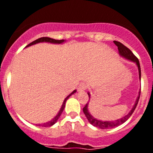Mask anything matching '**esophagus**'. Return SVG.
<instances>
[{
    "instance_id": "obj_1",
    "label": "esophagus",
    "mask_w": 153,
    "mask_h": 153,
    "mask_svg": "<svg viewBox=\"0 0 153 153\" xmlns=\"http://www.w3.org/2000/svg\"><path fill=\"white\" fill-rule=\"evenodd\" d=\"M87 89V84L86 83H81L79 85V87H78V90L79 91H83V90H86Z\"/></svg>"
}]
</instances>
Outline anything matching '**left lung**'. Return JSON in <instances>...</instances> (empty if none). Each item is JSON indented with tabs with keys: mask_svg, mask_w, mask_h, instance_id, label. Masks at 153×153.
Returning a JSON list of instances; mask_svg holds the SVG:
<instances>
[{
	"mask_svg": "<svg viewBox=\"0 0 153 153\" xmlns=\"http://www.w3.org/2000/svg\"><path fill=\"white\" fill-rule=\"evenodd\" d=\"M114 44L118 47V51L119 53H120V54L122 56L125 57L126 59H128V60H131L132 62H135L137 65L138 69H139V75H140V79H141V69H140V61L138 60V58L135 56L133 53H132V51L126 47V46H124L123 44H121L120 42L119 41H116L114 40ZM88 96H89V99H90V93H88ZM140 94H139V97H138L137 100L136 101V103H135L134 106L132 107V109H131V111L129 112V114H127L126 116H125L124 117L121 118L120 120H117L116 121H111V122H109V121H101V120H98L97 119H95L94 117H93L90 114L88 111V103L86 104V106L83 108V113H84L85 116L86 117L87 120H88L89 122L92 124L93 126H94L97 127V128H100V129H111V128H114V127H117L118 126L121 125L123 124V123H125L129 117H131V115L134 112L135 109L136 108V106H137L138 102H139V100H140Z\"/></svg>",
	"mask_w": 153,
	"mask_h": 153,
	"instance_id": "obj_1",
	"label": "left lung"
}]
</instances>
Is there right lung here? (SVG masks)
I'll list each match as a JSON object with an SVG mask.
<instances>
[{
	"label": "right lung",
	"instance_id": "right-lung-1",
	"mask_svg": "<svg viewBox=\"0 0 153 153\" xmlns=\"http://www.w3.org/2000/svg\"><path fill=\"white\" fill-rule=\"evenodd\" d=\"M63 41H64V40H55V39L50 38V37H41V38H39V39H37V40H34V41L31 42L30 44H28V45L27 46V47H29V46L33 45V44H37V43H40V42H49V43H52V44H61V43H63ZM74 93H76V90H74V91H73L72 93H70V95H69L68 97H67V98L65 99L64 101H63V105H62V107H61V109H60V112L58 113V114L56 115V116L54 117V118L52 120H51L50 122H47V123H43V124H39V125H37V126H39L49 127V126H53V124L56 123V121H57L58 119H59V117H60V115H61L62 113H63V109H64L65 104H66V101H67V99H68L69 97H70V96L72 95V94H74Z\"/></svg>",
	"mask_w": 153,
	"mask_h": 153
}]
</instances>
